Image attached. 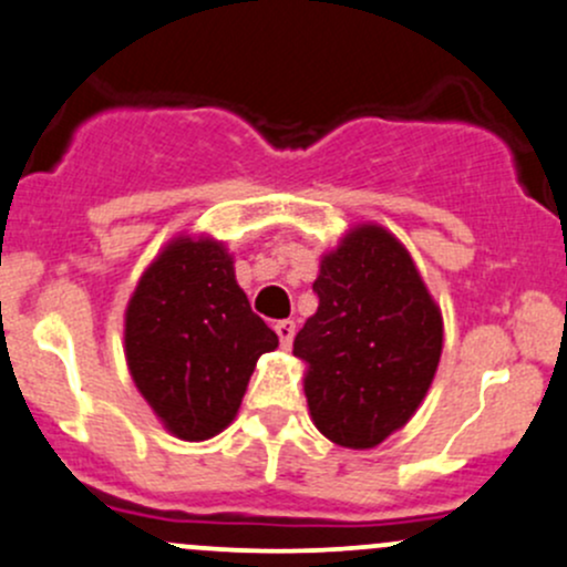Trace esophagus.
Returning a JSON list of instances; mask_svg holds the SVG:
<instances>
[{"mask_svg": "<svg viewBox=\"0 0 567 567\" xmlns=\"http://www.w3.org/2000/svg\"><path fill=\"white\" fill-rule=\"evenodd\" d=\"M272 330H276L278 340H281L284 349H289L291 340H295V321H291V319H281V321H276V324H272Z\"/></svg>", "mask_w": 567, "mask_h": 567, "instance_id": "34e87169", "label": "esophagus"}]
</instances>
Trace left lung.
I'll return each instance as SVG.
<instances>
[{"instance_id":"1","label":"left lung","mask_w":567,"mask_h":567,"mask_svg":"<svg viewBox=\"0 0 567 567\" xmlns=\"http://www.w3.org/2000/svg\"><path fill=\"white\" fill-rule=\"evenodd\" d=\"M319 308L295 338L310 419L346 449H373L416 413L443 349L441 308L411 254L359 224L321 259Z\"/></svg>"}]
</instances>
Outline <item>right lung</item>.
Segmentation results:
<instances>
[{"label": "right lung", "mask_w": 567, "mask_h": 567, "mask_svg": "<svg viewBox=\"0 0 567 567\" xmlns=\"http://www.w3.org/2000/svg\"><path fill=\"white\" fill-rule=\"evenodd\" d=\"M278 334L254 313L224 243L181 235L126 306L124 351L135 386L181 441H208L235 419L257 359Z\"/></svg>", "instance_id": "add662e5"}]
</instances>
